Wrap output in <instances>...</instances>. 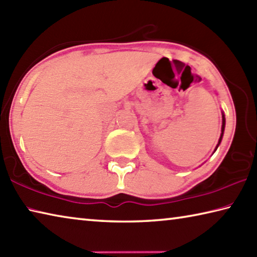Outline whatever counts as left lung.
I'll return each mask as SVG.
<instances>
[{"mask_svg": "<svg viewBox=\"0 0 257 257\" xmlns=\"http://www.w3.org/2000/svg\"><path fill=\"white\" fill-rule=\"evenodd\" d=\"M225 122H226V120H225V115L222 114V125H221V136H220V139H219V143H218V145H217V148H218V146H219V144H220V142H221V139H222V136H223V130H225ZM216 148V149H217Z\"/></svg>", "mask_w": 257, "mask_h": 257, "instance_id": "8db88e82", "label": "left lung"}]
</instances>
